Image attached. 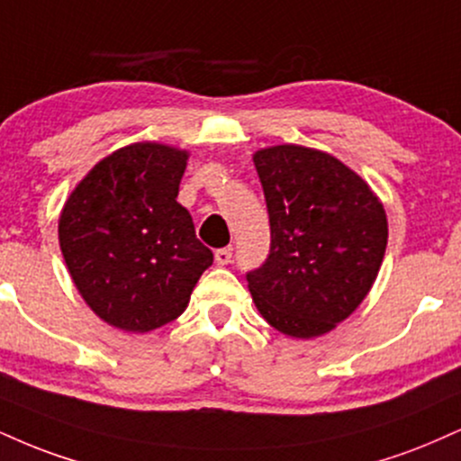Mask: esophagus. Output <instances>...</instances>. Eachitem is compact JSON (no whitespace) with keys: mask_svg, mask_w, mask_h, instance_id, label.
<instances>
[{"mask_svg":"<svg viewBox=\"0 0 461 461\" xmlns=\"http://www.w3.org/2000/svg\"><path fill=\"white\" fill-rule=\"evenodd\" d=\"M214 262L219 266H227L231 262V247H223L214 253Z\"/></svg>","mask_w":461,"mask_h":461,"instance_id":"1","label":"esophagus"}]
</instances>
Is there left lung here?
<instances>
[{
    "label": "left lung",
    "instance_id": "obj_1",
    "mask_svg": "<svg viewBox=\"0 0 461 461\" xmlns=\"http://www.w3.org/2000/svg\"><path fill=\"white\" fill-rule=\"evenodd\" d=\"M270 253L249 270L255 307L290 337L324 335L363 303L386 251V214L360 176L303 146L255 152Z\"/></svg>",
    "mask_w": 461,
    "mask_h": 461
}]
</instances>
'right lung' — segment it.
Instances as JSON below:
<instances>
[{
    "instance_id": "add662e5",
    "label": "right lung",
    "mask_w": 461,
    "mask_h": 461,
    "mask_svg": "<svg viewBox=\"0 0 461 461\" xmlns=\"http://www.w3.org/2000/svg\"><path fill=\"white\" fill-rule=\"evenodd\" d=\"M186 158L160 143L120 148L64 203V262L83 301L115 329L148 332L176 320L212 266V251L176 202Z\"/></svg>"
}]
</instances>
